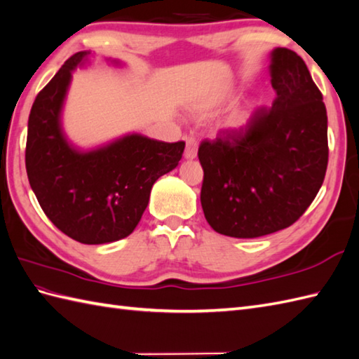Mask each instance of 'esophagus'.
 Returning <instances> with one entry per match:
<instances>
[{"label": "esophagus", "instance_id": "obj_1", "mask_svg": "<svg viewBox=\"0 0 359 359\" xmlns=\"http://www.w3.org/2000/svg\"><path fill=\"white\" fill-rule=\"evenodd\" d=\"M197 149H198V142L196 137L188 136L187 137V148H185V157L187 159H194L197 156Z\"/></svg>", "mask_w": 359, "mask_h": 359}]
</instances>
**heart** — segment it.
Here are the masks:
<instances>
[{"mask_svg":"<svg viewBox=\"0 0 359 359\" xmlns=\"http://www.w3.org/2000/svg\"><path fill=\"white\" fill-rule=\"evenodd\" d=\"M249 116H251L249 110H240L234 116H232L231 121H229V125H231V127H241V125H245L248 122Z\"/></svg>","mask_w":359,"mask_h":359,"instance_id":"b5f03b06","label":"heart"}]
</instances>
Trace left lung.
Wrapping results in <instances>:
<instances>
[{
	"label": "left lung",
	"instance_id": "8db88e82",
	"mask_svg": "<svg viewBox=\"0 0 359 359\" xmlns=\"http://www.w3.org/2000/svg\"><path fill=\"white\" fill-rule=\"evenodd\" d=\"M277 93L245 128L198 147L200 202L223 236L255 238L294 224L324 182L329 161L327 111L309 69L294 50L271 53Z\"/></svg>",
	"mask_w": 359,
	"mask_h": 359
}]
</instances>
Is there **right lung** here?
Listing matches in <instances>:
<instances>
[{
  "instance_id": "1",
  "label": "right lung",
  "mask_w": 359,
  "mask_h": 359,
  "mask_svg": "<svg viewBox=\"0 0 359 359\" xmlns=\"http://www.w3.org/2000/svg\"><path fill=\"white\" fill-rule=\"evenodd\" d=\"M88 55L69 57L38 93L29 116L26 170L57 229L79 243L104 245L135 231L154 182L179 165L185 142L128 135L87 153L72 147L61 130V110L72 72Z\"/></svg>"
}]
</instances>
